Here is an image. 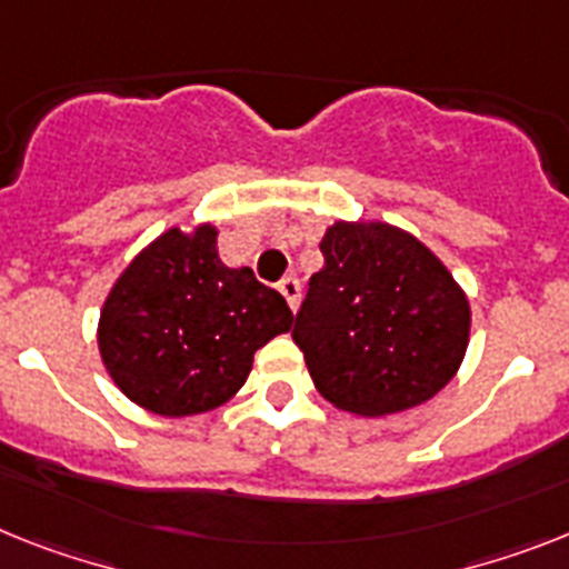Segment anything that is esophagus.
<instances>
[{
  "label": "esophagus",
  "instance_id": "esophagus-1",
  "mask_svg": "<svg viewBox=\"0 0 569 569\" xmlns=\"http://www.w3.org/2000/svg\"><path fill=\"white\" fill-rule=\"evenodd\" d=\"M277 289H280V295L286 298L289 309H292V312H298V307H300V280L298 277H283Z\"/></svg>",
  "mask_w": 569,
  "mask_h": 569
}]
</instances>
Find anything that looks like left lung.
<instances>
[{"instance_id":"1","label":"left lung","mask_w":569,"mask_h":569,"mask_svg":"<svg viewBox=\"0 0 569 569\" xmlns=\"http://www.w3.org/2000/svg\"><path fill=\"white\" fill-rule=\"evenodd\" d=\"M321 254L292 329L318 393L358 417L437 396L460 370L471 329L451 271L388 222H336Z\"/></svg>"}]
</instances>
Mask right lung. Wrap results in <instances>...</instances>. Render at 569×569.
<instances>
[{"instance_id":"right-lung-1","label":"right lung","mask_w":569,"mask_h":569,"mask_svg":"<svg viewBox=\"0 0 569 569\" xmlns=\"http://www.w3.org/2000/svg\"><path fill=\"white\" fill-rule=\"evenodd\" d=\"M292 321L283 295L219 260L217 228H170L114 280L98 347L127 399L159 417H193L226 405L254 352Z\"/></svg>"}]
</instances>
